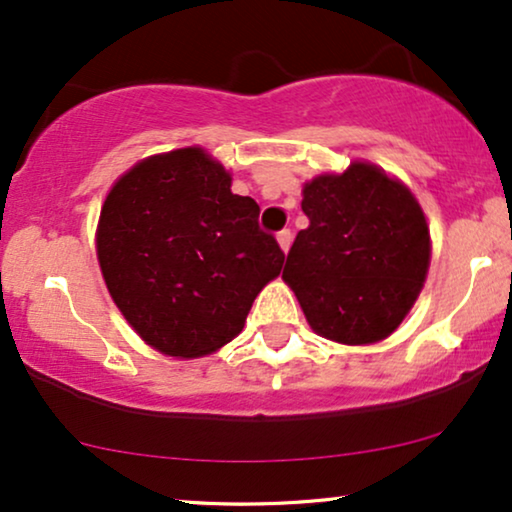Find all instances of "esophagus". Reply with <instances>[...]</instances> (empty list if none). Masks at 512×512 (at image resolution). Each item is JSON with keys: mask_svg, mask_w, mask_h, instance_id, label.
<instances>
[{"mask_svg": "<svg viewBox=\"0 0 512 512\" xmlns=\"http://www.w3.org/2000/svg\"><path fill=\"white\" fill-rule=\"evenodd\" d=\"M291 240H293V235H291V230H289V228L279 230V233H277V242H279V247H282L284 254H286V251H289V247H291Z\"/></svg>", "mask_w": 512, "mask_h": 512, "instance_id": "1", "label": "esophagus"}]
</instances>
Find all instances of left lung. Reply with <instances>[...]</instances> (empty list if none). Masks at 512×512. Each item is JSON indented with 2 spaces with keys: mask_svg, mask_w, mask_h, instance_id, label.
Instances as JSON below:
<instances>
[{
  "mask_svg": "<svg viewBox=\"0 0 512 512\" xmlns=\"http://www.w3.org/2000/svg\"><path fill=\"white\" fill-rule=\"evenodd\" d=\"M310 226L282 279L312 331L342 345L389 338L415 305L431 261L424 212L408 188L370 163L321 174L303 188Z\"/></svg>",
  "mask_w": 512,
  "mask_h": 512,
  "instance_id": "left-lung-1",
  "label": "left lung"
}]
</instances>
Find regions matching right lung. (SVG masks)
Masks as SVG:
<instances>
[{"instance_id":"obj_1","label":"right lung","mask_w":512,"mask_h":512,"mask_svg":"<svg viewBox=\"0 0 512 512\" xmlns=\"http://www.w3.org/2000/svg\"><path fill=\"white\" fill-rule=\"evenodd\" d=\"M258 212L198 146L146 158L116 181L97 223V261L146 345L193 359L242 331L284 263Z\"/></svg>"}]
</instances>
